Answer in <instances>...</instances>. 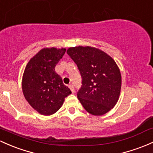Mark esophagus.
I'll list each match as a JSON object with an SVG mask.
<instances>
[{
  "instance_id": "1",
  "label": "esophagus",
  "mask_w": 153,
  "mask_h": 153,
  "mask_svg": "<svg viewBox=\"0 0 153 153\" xmlns=\"http://www.w3.org/2000/svg\"><path fill=\"white\" fill-rule=\"evenodd\" d=\"M69 88H70V89L71 90V91L73 92V93H74L75 92V88H74V86L73 84H70L69 85Z\"/></svg>"
}]
</instances>
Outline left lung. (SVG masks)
I'll return each mask as SVG.
<instances>
[{
  "instance_id": "1",
  "label": "left lung",
  "mask_w": 153,
  "mask_h": 153,
  "mask_svg": "<svg viewBox=\"0 0 153 153\" xmlns=\"http://www.w3.org/2000/svg\"><path fill=\"white\" fill-rule=\"evenodd\" d=\"M67 53L77 65L82 78L78 99L87 112L102 115L116 105L121 75L113 59L93 47H72Z\"/></svg>"
}]
</instances>
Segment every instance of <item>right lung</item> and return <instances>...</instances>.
<instances>
[{"label":"right lung","instance_id":"add662e5","mask_svg":"<svg viewBox=\"0 0 153 153\" xmlns=\"http://www.w3.org/2000/svg\"><path fill=\"white\" fill-rule=\"evenodd\" d=\"M65 51V48H43L25 68L23 94L28 103L41 115H50L58 111L65 97L72 93L54 69Z\"/></svg>","mask_w":153,"mask_h":153}]
</instances>
